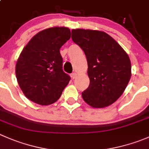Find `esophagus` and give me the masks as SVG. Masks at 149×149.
<instances>
[{
    "label": "esophagus",
    "mask_w": 149,
    "mask_h": 149,
    "mask_svg": "<svg viewBox=\"0 0 149 149\" xmlns=\"http://www.w3.org/2000/svg\"><path fill=\"white\" fill-rule=\"evenodd\" d=\"M71 78L73 79H76V73H73L71 74Z\"/></svg>",
    "instance_id": "34e87169"
}]
</instances>
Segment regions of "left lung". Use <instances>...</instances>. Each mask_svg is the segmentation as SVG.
I'll return each instance as SVG.
<instances>
[{
    "instance_id": "8db88e82",
    "label": "left lung",
    "mask_w": 149,
    "mask_h": 149,
    "mask_svg": "<svg viewBox=\"0 0 149 149\" xmlns=\"http://www.w3.org/2000/svg\"><path fill=\"white\" fill-rule=\"evenodd\" d=\"M72 40L86 57L90 83L82 92L90 106L102 108L123 94L131 76L130 58L122 47L104 31L72 29Z\"/></svg>"
}]
</instances>
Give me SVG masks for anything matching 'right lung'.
<instances>
[{
	"mask_svg": "<svg viewBox=\"0 0 149 149\" xmlns=\"http://www.w3.org/2000/svg\"><path fill=\"white\" fill-rule=\"evenodd\" d=\"M67 27L42 30L31 39L16 65L18 84L24 95L40 105H49L61 97L70 77L63 70L60 49L70 39Z\"/></svg>",
	"mask_w": 149,
	"mask_h": 149,
	"instance_id": "right-lung-1",
	"label": "right lung"
}]
</instances>
